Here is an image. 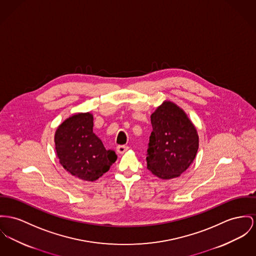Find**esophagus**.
Instances as JSON below:
<instances>
[{
    "label": "esophagus",
    "mask_w": 256,
    "mask_h": 256,
    "mask_svg": "<svg viewBox=\"0 0 256 256\" xmlns=\"http://www.w3.org/2000/svg\"><path fill=\"white\" fill-rule=\"evenodd\" d=\"M129 150V146H118L116 148V150L118 154H124L126 150Z\"/></svg>",
    "instance_id": "esophagus-1"
}]
</instances>
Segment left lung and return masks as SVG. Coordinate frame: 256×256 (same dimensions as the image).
<instances>
[{"label":"left lung","mask_w":256,"mask_h":256,"mask_svg":"<svg viewBox=\"0 0 256 256\" xmlns=\"http://www.w3.org/2000/svg\"><path fill=\"white\" fill-rule=\"evenodd\" d=\"M150 120L152 132L146 152L148 169L162 180L180 176L197 154L196 128L184 112L172 102H163Z\"/></svg>","instance_id":"1"}]
</instances>
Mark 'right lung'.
Segmentation results:
<instances>
[{
  "label": "right lung",
  "mask_w": 256,
  "mask_h": 256,
  "mask_svg": "<svg viewBox=\"0 0 256 256\" xmlns=\"http://www.w3.org/2000/svg\"><path fill=\"white\" fill-rule=\"evenodd\" d=\"M55 150L61 165L72 176L88 182L98 180L118 159L93 133V116L78 114L56 130Z\"/></svg>",
  "instance_id": "1"
}]
</instances>
